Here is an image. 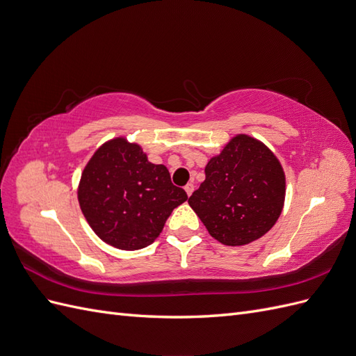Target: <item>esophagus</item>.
<instances>
[{
	"label": "esophagus",
	"instance_id": "esophagus-1",
	"mask_svg": "<svg viewBox=\"0 0 356 356\" xmlns=\"http://www.w3.org/2000/svg\"><path fill=\"white\" fill-rule=\"evenodd\" d=\"M184 190L188 196H191L193 191H195V184H193V182H188V184L184 187Z\"/></svg>",
	"mask_w": 356,
	"mask_h": 356
}]
</instances>
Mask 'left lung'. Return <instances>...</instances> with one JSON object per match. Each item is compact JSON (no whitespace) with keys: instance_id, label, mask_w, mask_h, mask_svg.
<instances>
[{"instance_id":"1","label":"left lung","mask_w":356,"mask_h":356,"mask_svg":"<svg viewBox=\"0 0 356 356\" xmlns=\"http://www.w3.org/2000/svg\"><path fill=\"white\" fill-rule=\"evenodd\" d=\"M204 181L188 199L212 238L229 246L260 239L277 221L285 175L264 144L238 135L204 168Z\"/></svg>"}]
</instances>
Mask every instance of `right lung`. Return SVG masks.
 Instances as JSON below:
<instances>
[{
    "label": "right lung",
    "mask_w": 356,
    "mask_h": 356,
    "mask_svg": "<svg viewBox=\"0 0 356 356\" xmlns=\"http://www.w3.org/2000/svg\"><path fill=\"white\" fill-rule=\"evenodd\" d=\"M187 199L172 184L166 166L149 163L143 148L124 138L111 139L93 154L79 186L80 208L93 232L124 251L152 245Z\"/></svg>",
    "instance_id": "add662e5"
}]
</instances>
